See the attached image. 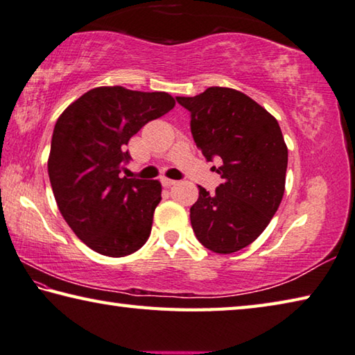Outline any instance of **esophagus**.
<instances>
[{
    "mask_svg": "<svg viewBox=\"0 0 355 355\" xmlns=\"http://www.w3.org/2000/svg\"><path fill=\"white\" fill-rule=\"evenodd\" d=\"M160 182L164 187H171V185H176L178 181H173V179H168V178H162Z\"/></svg>",
    "mask_w": 355,
    "mask_h": 355,
    "instance_id": "esophagus-1",
    "label": "esophagus"
}]
</instances>
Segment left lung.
I'll use <instances>...</instances> for the list:
<instances>
[{
  "mask_svg": "<svg viewBox=\"0 0 355 355\" xmlns=\"http://www.w3.org/2000/svg\"><path fill=\"white\" fill-rule=\"evenodd\" d=\"M190 112V129L206 160L220 157L225 182L190 209L196 239L207 250L231 254L251 245L282 201L288 151L275 116L245 93L209 87L196 96H176Z\"/></svg>",
  "mask_w": 355,
  "mask_h": 355,
  "instance_id": "left-lung-1",
  "label": "left lung"
}]
</instances>
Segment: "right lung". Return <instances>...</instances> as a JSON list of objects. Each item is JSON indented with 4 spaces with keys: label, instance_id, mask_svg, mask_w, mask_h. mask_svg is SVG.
Segmentation results:
<instances>
[{
    "label": "right lung",
    "instance_id": "1",
    "mask_svg": "<svg viewBox=\"0 0 355 355\" xmlns=\"http://www.w3.org/2000/svg\"><path fill=\"white\" fill-rule=\"evenodd\" d=\"M174 104L165 92L96 87L59 116L48 159L49 182L62 216L90 250L124 257L146 243L162 185L121 176L130 160L126 145Z\"/></svg>",
    "mask_w": 355,
    "mask_h": 355
}]
</instances>
